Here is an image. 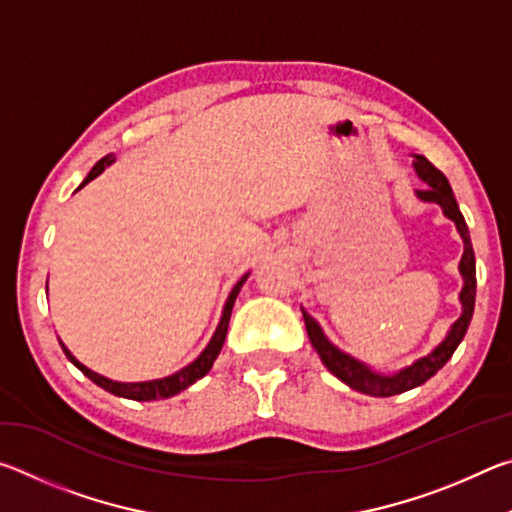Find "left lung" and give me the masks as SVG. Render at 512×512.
Wrapping results in <instances>:
<instances>
[{
	"mask_svg": "<svg viewBox=\"0 0 512 512\" xmlns=\"http://www.w3.org/2000/svg\"><path fill=\"white\" fill-rule=\"evenodd\" d=\"M413 169L418 173V178L427 183L415 192V196L424 203H436L443 207V214L456 223L458 235L463 239V257H461V264H458V271L463 275V289H461V296H458V300H461L463 305V314L452 325V329H449L443 343H438L427 357H420L418 361H413L411 366L397 370L393 375H381V372H375L363 361L354 359L350 354H345L336 348V345L327 339L316 320L302 309V318H305L309 341L318 352L320 361L325 363V368L332 372L334 377H339L343 384L354 388V391L366 393L372 397H391V395L406 393L411 391V388L422 386L424 381L436 375V372L443 368L449 359H452V354L456 352L458 345H461L474 314V298H476L474 250L470 241V230H467L463 214L458 210L452 187H449V180L445 178V173L433 167L424 155H415Z\"/></svg>",
	"mask_w": 512,
	"mask_h": 512,
	"instance_id": "left-lung-1",
	"label": "left lung"
}]
</instances>
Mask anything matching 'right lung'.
Wrapping results in <instances>:
<instances>
[{
	"instance_id": "1",
	"label": "right lung",
	"mask_w": 512,
	"mask_h": 512,
	"mask_svg": "<svg viewBox=\"0 0 512 512\" xmlns=\"http://www.w3.org/2000/svg\"><path fill=\"white\" fill-rule=\"evenodd\" d=\"M112 162H115V155H112V153H108L106 158H101L97 164H94L92 171L88 173V178H85L83 183H81V187H85V185L90 183V180L97 178L99 173L106 169V167H110ZM248 275L250 273H246L244 277H241V280L235 284V289L230 291L228 300H225V307H223V314H221L219 325H216V332H214V336L210 339V343H207V348L201 354H198V357L192 363H189V366H185L183 370H178V372H173V375H169V377L153 379V381H131V384H126V381H112L108 377L99 375V372L85 368L83 363L76 359L74 354L69 352L63 343H60V348H63V352L67 354V359L72 361L74 366L79 368L85 377L92 379L97 386H101L103 391H108V393L117 395V397H126V400H135V402L167 400V397H173V395H178L180 391H185V388L192 386L194 381H198L201 377H205L207 372H210L214 359L219 357V352H221L223 343H225V334H228V323H230L232 307H235V300L239 296L241 287H244V282L248 280Z\"/></svg>"
}]
</instances>
